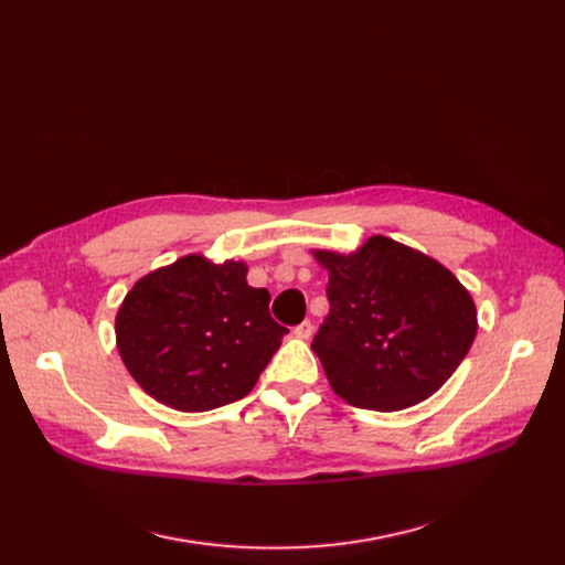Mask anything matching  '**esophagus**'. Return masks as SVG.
Here are the masks:
<instances>
[{
  "mask_svg": "<svg viewBox=\"0 0 565 565\" xmlns=\"http://www.w3.org/2000/svg\"><path fill=\"white\" fill-rule=\"evenodd\" d=\"M292 334L298 337V339H305V341H307V339L313 334V324H311L309 320H305V322H300V324H298V328L292 330Z\"/></svg>",
  "mask_w": 565,
  "mask_h": 565,
  "instance_id": "esophagus-1",
  "label": "esophagus"
}]
</instances>
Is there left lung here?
Masks as SVG:
<instances>
[{"instance_id": "8db88e82", "label": "left lung", "mask_w": 565, "mask_h": 565, "mask_svg": "<svg viewBox=\"0 0 565 565\" xmlns=\"http://www.w3.org/2000/svg\"><path fill=\"white\" fill-rule=\"evenodd\" d=\"M311 254L330 275V316L311 348L334 394L380 412L433 396L477 337L469 290L449 267L387 235L350 254Z\"/></svg>"}]
</instances>
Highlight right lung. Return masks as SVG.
<instances>
[{"label": "right lung", "instance_id": "right-lung-1", "mask_svg": "<svg viewBox=\"0 0 565 565\" xmlns=\"http://www.w3.org/2000/svg\"><path fill=\"white\" fill-rule=\"evenodd\" d=\"M247 263L188 254L143 275L116 311L118 354L139 387L178 412L247 396L288 332Z\"/></svg>", "mask_w": 565, "mask_h": 565}]
</instances>
